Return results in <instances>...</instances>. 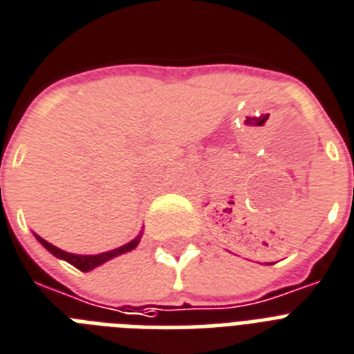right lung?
Instances as JSON below:
<instances>
[{
	"label": "right lung",
	"mask_w": 354,
	"mask_h": 354,
	"mask_svg": "<svg viewBox=\"0 0 354 354\" xmlns=\"http://www.w3.org/2000/svg\"><path fill=\"white\" fill-rule=\"evenodd\" d=\"M141 236H143V231H141L140 234L134 238V240H131L129 243H125V245L118 247V249H113V250H107V252H102V254H73V252H66V250L59 249V247L51 245L50 241H46L44 238H41L39 234H35V238H37L39 243H41V245L44 247L46 250H50L51 254L55 256V258L64 259V261H68L69 265H73L75 268H78V270H82V272H89V270H93V268L100 267V265L107 263L109 259L125 254V252H131V250H134L136 247L140 245Z\"/></svg>",
	"instance_id": "right-lung-1"
}]
</instances>
